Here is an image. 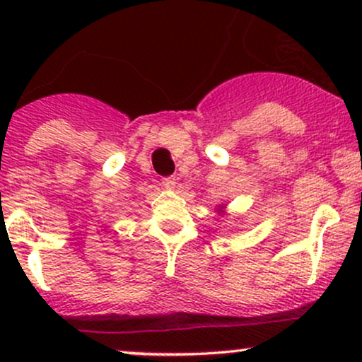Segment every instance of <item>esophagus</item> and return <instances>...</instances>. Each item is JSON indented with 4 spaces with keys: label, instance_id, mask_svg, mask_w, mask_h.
I'll return each instance as SVG.
<instances>
[{
    "label": "esophagus",
    "instance_id": "1",
    "mask_svg": "<svg viewBox=\"0 0 362 362\" xmlns=\"http://www.w3.org/2000/svg\"><path fill=\"white\" fill-rule=\"evenodd\" d=\"M161 185L165 187V189L168 190H173L177 187V178L175 177H165L161 178Z\"/></svg>",
    "mask_w": 362,
    "mask_h": 362
}]
</instances>
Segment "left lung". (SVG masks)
<instances>
[{
  "label": "left lung",
  "instance_id": "8db88e82",
  "mask_svg": "<svg viewBox=\"0 0 362 362\" xmlns=\"http://www.w3.org/2000/svg\"><path fill=\"white\" fill-rule=\"evenodd\" d=\"M221 209H223V207H221Z\"/></svg>",
  "mask_w": 362,
  "mask_h": 362
}]
</instances>
